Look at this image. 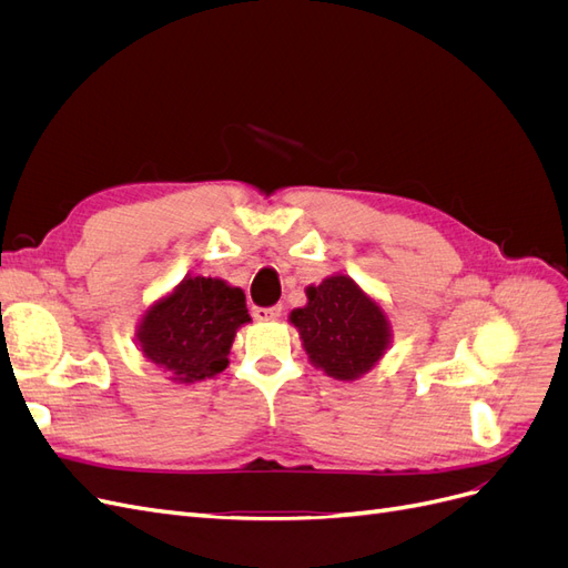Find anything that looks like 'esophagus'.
<instances>
[{
    "label": "esophagus",
    "instance_id": "obj_1",
    "mask_svg": "<svg viewBox=\"0 0 568 568\" xmlns=\"http://www.w3.org/2000/svg\"><path fill=\"white\" fill-rule=\"evenodd\" d=\"M280 315H282V305L253 307V317H255V320H277Z\"/></svg>",
    "mask_w": 568,
    "mask_h": 568
}]
</instances>
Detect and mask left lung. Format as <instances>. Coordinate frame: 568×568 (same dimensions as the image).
Masks as SVG:
<instances>
[{
    "instance_id": "obj_1",
    "label": "left lung",
    "mask_w": 568,
    "mask_h": 568,
    "mask_svg": "<svg viewBox=\"0 0 568 568\" xmlns=\"http://www.w3.org/2000/svg\"><path fill=\"white\" fill-rule=\"evenodd\" d=\"M311 363L334 379L353 382L388 348L384 311L346 274L307 286V305L291 313Z\"/></svg>"
}]
</instances>
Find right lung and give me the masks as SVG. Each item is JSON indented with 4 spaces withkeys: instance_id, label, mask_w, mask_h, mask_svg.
<instances>
[{
    "instance_id": "1",
    "label": "right lung",
    "mask_w": 568,
    "mask_h": 568,
    "mask_svg": "<svg viewBox=\"0 0 568 568\" xmlns=\"http://www.w3.org/2000/svg\"><path fill=\"white\" fill-rule=\"evenodd\" d=\"M251 322L242 288L213 277H186L173 294L146 311L136 341L170 379H211L230 363L234 334Z\"/></svg>"
}]
</instances>
